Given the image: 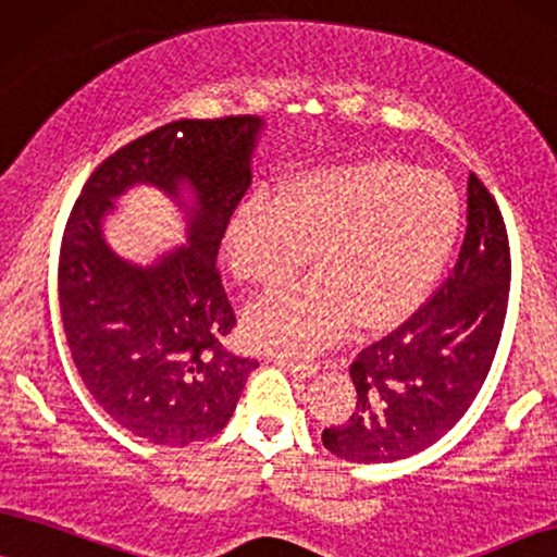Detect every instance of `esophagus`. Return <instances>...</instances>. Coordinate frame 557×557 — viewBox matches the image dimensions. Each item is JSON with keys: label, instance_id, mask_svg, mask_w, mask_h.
<instances>
[{"label": "esophagus", "instance_id": "1", "mask_svg": "<svg viewBox=\"0 0 557 557\" xmlns=\"http://www.w3.org/2000/svg\"><path fill=\"white\" fill-rule=\"evenodd\" d=\"M277 364H280V368H285L287 372H293V375H298V377H313L315 372H319V364H315V362L287 360V357H277Z\"/></svg>", "mask_w": 557, "mask_h": 557}]
</instances>
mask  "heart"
<instances>
[{"mask_svg":"<svg viewBox=\"0 0 557 557\" xmlns=\"http://www.w3.org/2000/svg\"><path fill=\"white\" fill-rule=\"evenodd\" d=\"M453 182L398 159L315 169L257 193L226 231L231 272L246 285H285L308 264L306 283L264 298L244 315L259 349L306 357L357 329H383L419 306L445 270L460 234Z\"/></svg>","mask_w":557,"mask_h":557,"instance_id":"b5f03b06","label":"heart"}]
</instances>
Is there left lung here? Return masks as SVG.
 Instances as JSON below:
<instances>
[{
  "mask_svg": "<svg viewBox=\"0 0 557 557\" xmlns=\"http://www.w3.org/2000/svg\"><path fill=\"white\" fill-rule=\"evenodd\" d=\"M509 280L502 210L470 174L468 231L453 274L404 326L357 355L349 368L355 413L323 429V447L349 462H396L442 440L488 375Z\"/></svg>",
  "mask_w": 557,
  "mask_h": 557,
  "instance_id": "8db88e82",
  "label": "left lung"
}]
</instances>
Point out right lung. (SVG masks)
Masks as SVG:
<instances>
[{"label":"right lung","instance_id":"1","mask_svg":"<svg viewBox=\"0 0 557 557\" xmlns=\"http://www.w3.org/2000/svg\"><path fill=\"white\" fill-rule=\"evenodd\" d=\"M262 131V117L242 115L146 133L95 169L63 231L59 300L76 370L117 424L153 445L221 432L259 368L221 347L236 315L215 257ZM138 184L177 201L188 226V242L149 265L103 238L114 200Z\"/></svg>","mask_w":557,"mask_h":557}]
</instances>
